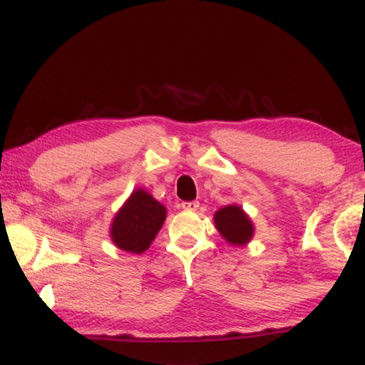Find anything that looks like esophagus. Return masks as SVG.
<instances>
[{"label":"esophagus","instance_id":"esophagus-1","mask_svg":"<svg viewBox=\"0 0 365 365\" xmlns=\"http://www.w3.org/2000/svg\"><path fill=\"white\" fill-rule=\"evenodd\" d=\"M183 210H188V212H196L199 208V202L197 200H191V202H183L182 204Z\"/></svg>","mask_w":365,"mask_h":365}]
</instances>
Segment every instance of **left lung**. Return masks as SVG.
<instances>
[{"instance_id": "1", "label": "left lung", "mask_w": 365, "mask_h": 365, "mask_svg": "<svg viewBox=\"0 0 365 365\" xmlns=\"http://www.w3.org/2000/svg\"><path fill=\"white\" fill-rule=\"evenodd\" d=\"M215 226L222 238L234 246H245L251 242L254 226L243 208L226 205L215 213Z\"/></svg>"}]
</instances>
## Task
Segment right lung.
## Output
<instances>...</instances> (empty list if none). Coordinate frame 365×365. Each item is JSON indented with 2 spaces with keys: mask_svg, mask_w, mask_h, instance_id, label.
I'll use <instances>...</instances> for the list:
<instances>
[{
  "mask_svg": "<svg viewBox=\"0 0 365 365\" xmlns=\"http://www.w3.org/2000/svg\"><path fill=\"white\" fill-rule=\"evenodd\" d=\"M165 220V205L145 190H135L111 222L113 243L122 251L143 254L149 250Z\"/></svg>",
  "mask_w": 365,
  "mask_h": 365,
  "instance_id": "obj_1",
  "label": "right lung"
}]
</instances>
